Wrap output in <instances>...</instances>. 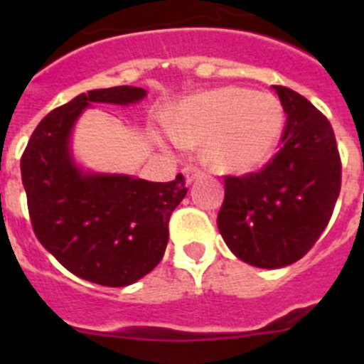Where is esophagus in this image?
I'll list each match as a JSON object with an SVG mask.
<instances>
[{"mask_svg": "<svg viewBox=\"0 0 364 364\" xmlns=\"http://www.w3.org/2000/svg\"><path fill=\"white\" fill-rule=\"evenodd\" d=\"M184 175H186V182H188V184H191L193 180L198 178V176L202 175V169H200V167L188 166V167H186V169H184Z\"/></svg>", "mask_w": 364, "mask_h": 364, "instance_id": "34e87169", "label": "esophagus"}]
</instances>
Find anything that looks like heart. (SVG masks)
<instances>
[{"label":"heart","instance_id":"heart-1","mask_svg":"<svg viewBox=\"0 0 364 364\" xmlns=\"http://www.w3.org/2000/svg\"><path fill=\"white\" fill-rule=\"evenodd\" d=\"M284 112L272 95L224 87L182 102L171 122L180 146L204 144V159L220 173L252 171L272 156Z\"/></svg>","mask_w":364,"mask_h":364}]
</instances>
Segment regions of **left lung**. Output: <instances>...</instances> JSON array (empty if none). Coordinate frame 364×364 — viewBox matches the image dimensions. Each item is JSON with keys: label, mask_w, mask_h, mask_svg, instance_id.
I'll return each instance as SVG.
<instances>
[{"label": "left lung", "mask_w": 364, "mask_h": 364, "mask_svg": "<svg viewBox=\"0 0 364 364\" xmlns=\"http://www.w3.org/2000/svg\"><path fill=\"white\" fill-rule=\"evenodd\" d=\"M286 112L281 149L260 171L224 176L217 224L247 264L275 269L311 250L341 191L336 134L323 112L288 87L273 85Z\"/></svg>", "instance_id": "left-lung-1"}]
</instances>
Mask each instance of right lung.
<instances>
[{
    "instance_id": "add662e5",
    "label": "right lung",
    "mask_w": 364,
    "mask_h": 364,
    "mask_svg": "<svg viewBox=\"0 0 364 364\" xmlns=\"http://www.w3.org/2000/svg\"><path fill=\"white\" fill-rule=\"evenodd\" d=\"M146 95V89L131 85L78 95L38 124L21 156L38 240L70 273L111 288L133 284L162 260L169 217L188 188L182 175L149 182L83 171L73 159L70 134L91 104L129 105Z\"/></svg>"
}]
</instances>
